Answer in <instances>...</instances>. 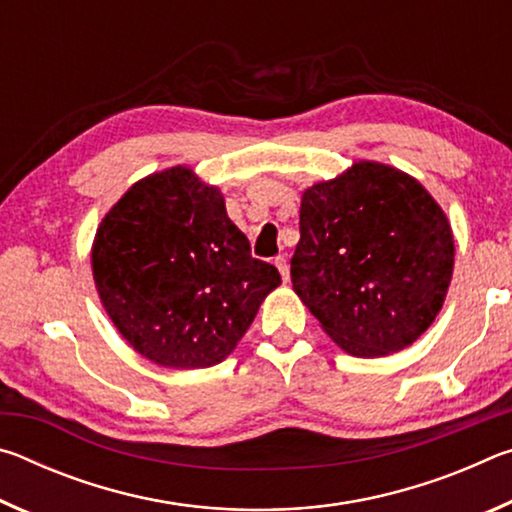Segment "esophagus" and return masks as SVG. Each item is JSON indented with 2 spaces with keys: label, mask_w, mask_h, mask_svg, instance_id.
I'll return each mask as SVG.
<instances>
[{
  "label": "esophagus",
  "mask_w": 512,
  "mask_h": 512,
  "mask_svg": "<svg viewBox=\"0 0 512 512\" xmlns=\"http://www.w3.org/2000/svg\"><path fill=\"white\" fill-rule=\"evenodd\" d=\"M275 266H277V271H280L282 280L289 282V264H287V257L277 255V257H275Z\"/></svg>",
  "instance_id": "esophagus-1"
}]
</instances>
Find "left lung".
Listing matches in <instances>:
<instances>
[{
	"mask_svg": "<svg viewBox=\"0 0 512 512\" xmlns=\"http://www.w3.org/2000/svg\"><path fill=\"white\" fill-rule=\"evenodd\" d=\"M454 255L452 225L420 180L359 160L302 192L291 282L343 352L377 359L431 327Z\"/></svg>",
	"mask_w": 512,
	"mask_h": 512,
	"instance_id": "8db88e82",
	"label": "left lung"
}]
</instances>
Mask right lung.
I'll list each match as a JSON object with an SVG mask.
<instances>
[{"label":"right lung","mask_w":512,"mask_h":512,"mask_svg":"<svg viewBox=\"0 0 512 512\" xmlns=\"http://www.w3.org/2000/svg\"><path fill=\"white\" fill-rule=\"evenodd\" d=\"M90 259L117 332L173 370L221 363L282 284L275 266L250 255L221 189L185 164L128 187L101 219Z\"/></svg>","instance_id":"right-lung-1"}]
</instances>
